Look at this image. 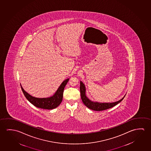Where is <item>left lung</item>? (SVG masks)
I'll return each instance as SVG.
<instances>
[{"label": "left lung", "instance_id": "obj_1", "mask_svg": "<svg viewBox=\"0 0 151 151\" xmlns=\"http://www.w3.org/2000/svg\"><path fill=\"white\" fill-rule=\"evenodd\" d=\"M85 87L83 82H80V91H81V100L84 103V104L88 108L95 110V111H102L106 109L111 108L112 107L115 106L116 105L118 104L119 102H120L123 100V98H122L121 100H119L118 101L112 103H98V102H95L91 101L89 100L88 98L86 97L85 95Z\"/></svg>", "mask_w": 151, "mask_h": 151}]
</instances>
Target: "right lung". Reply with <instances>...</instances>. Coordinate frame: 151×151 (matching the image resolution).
Wrapping results in <instances>:
<instances>
[{
  "label": "right lung",
  "mask_w": 151,
  "mask_h": 151,
  "mask_svg": "<svg viewBox=\"0 0 151 151\" xmlns=\"http://www.w3.org/2000/svg\"><path fill=\"white\" fill-rule=\"evenodd\" d=\"M69 79H67L63 81L59 87L58 91L52 97L47 98H38L34 97L30 95L28 93L24 91L21 86V89L23 94L29 102L35 107L41 109H53L58 107L63 99V91Z\"/></svg>",
  "instance_id": "right-lung-1"
}]
</instances>
